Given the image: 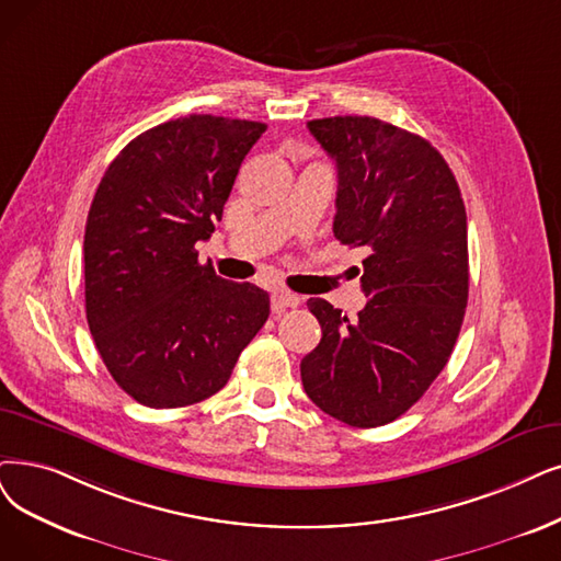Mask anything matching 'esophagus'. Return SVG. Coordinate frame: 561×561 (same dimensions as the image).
Segmentation results:
<instances>
[{
	"mask_svg": "<svg viewBox=\"0 0 561 561\" xmlns=\"http://www.w3.org/2000/svg\"><path fill=\"white\" fill-rule=\"evenodd\" d=\"M299 301L301 299L293 293H287V289H274L272 293V310L274 312H283L285 308H295V306H299Z\"/></svg>",
	"mask_w": 561,
	"mask_h": 561,
	"instance_id": "34e87169",
	"label": "esophagus"
}]
</instances>
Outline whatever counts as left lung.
I'll list each match as a JSON object with an SVG mask.
<instances>
[{"mask_svg": "<svg viewBox=\"0 0 561 561\" xmlns=\"http://www.w3.org/2000/svg\"><path fill=\"white\" fill-rule=\"evenodd\" d=\"M339 170L333 234L364 245V310L350 320L308 299L322 327L301 358L308 398L354 428H377L428 391L462 327L467 214L451 168L421 136L375 117L308 122Z\"/></svg>", "mask_w": 561, "mask_h": 561, "instance_id": "8db88e82", "label": "left lung"}]
</instances>
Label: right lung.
Wrapping results in <instances>:
<instances>
[{"instance_id":"right-lung-1","label":"right lung","mask_w":561,"mask_h":561,"mask_svg":"<svg viewBox=\"0 0 561 561\" xmlns=\"http://www.w3.org/2000/svg\"><path fill=\"white\" fill-rule=\"evenodd\" d=\"M264 130L179 117L130 140L101 179L84 228L87 324L140 405L186 408L220 391L268 318L264 289L216 276L195 251Z\"/></svg>"}]
</instances>
